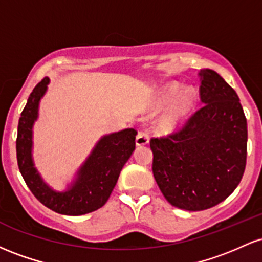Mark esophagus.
I'll use <instances>...</instances> for the list:
<instances>
[{
  "label": "esophagus",
  "mask_w": 262,
  "mask_h": 262,
  "mask_svg": "<svg viewBox=\"0 0 262 262\" xmlns=\"http://www.w3.org/2000/svg\"><path fill=\"white\" fill-rule=\"evenodd\" d=\"M138 146H144L149 143V134L146 130H139V133L137 135V139H135Z\"/></svg>",
  "instance_id": "obj_1"
}]
</instances>
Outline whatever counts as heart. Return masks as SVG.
Listing matches in <instances>:
<instances>
[{
	"label": "heart",
	"mask_w": 262,
	"mask_h": 262,
	"mask_svg": "<svg viewBox=\"0 0 262 262\" xmlns=\"http://www.w3.org/2000/svg\"><path fill=\"white\" fill-rule=\"evenodd\" d=\"M180 91H181V86L179 83H170L161 90L155 101L154 108L159 111L170 104L176 96H178L169 112L165 114L164 118L160 121V124H159V129L165 133L179 127L180 123L187 117V114L191 112L197 101V93L192 87L183 89L181 93Z\"/></svg>",
	"instance_id": "heart-1"
}]
</instances>
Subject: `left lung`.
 <instances>
[{"label": "left lung", "mask_w": 262, "mask_h": 262, "mask_svg": "<svg viewBox=\"0 0 262 262\" xmlns=\"http://www.w3.org/2000/svg\"><path fill=\"white\" fill-rule=\"evenodd\" d=\"M203 106L181 128L151 138L152 173L172 206L204 210L237 187L246 166L248 125L233 87L214 70L198 73Z\"/></svg>", "instance_id": "obj_1"}]
</instances>
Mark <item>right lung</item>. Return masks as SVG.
I'll return each mask as SVG.
<instances>
[{"instance_id":"obj_1","label":"right lung","mask_w":262,"mask_h":262,"mask_svg":"<svg viewBox=\"0 0 262 262\" xmlns=\"http://www.w3.org/2000/svg\"><path fill=\"white\" fill-rule=\"evenodd\" d=\"M48 77L37 83L18 122L16 140L17 162L23 179L40 203L54 212L82 215L101 208L112 193L119 173L135 149V129H125L100 140L79 172V179L68 192H54L41 181L33 166L32 127L38 116V104L44 95Z\"/></svg>"}]
</instances>
